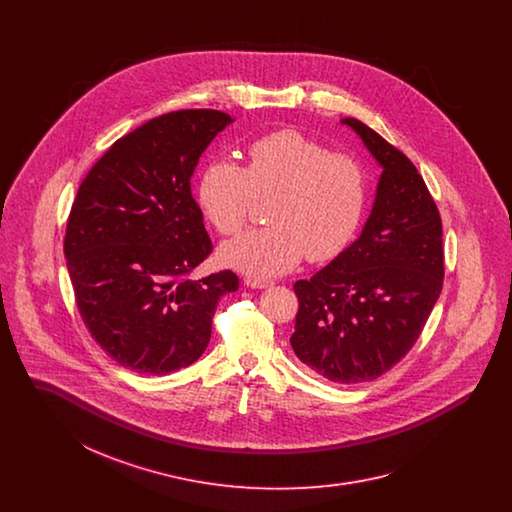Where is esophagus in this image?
<instances>
[{
	"label": "esophagus",
	"mask_w": 512,
	"mask_h": 512,
	"mask_svg": "<svg viewBox=\"0 0 512 512\" xmlns=\"http://www.w3.org/2000/svg\"><path fill=\"white\" fill-rule=\"evenodd\" d=\"M244 282L247 288H253V290H265V288H270V286H272V282H270V280H261V278H251V276H247Z\"/></svg>",
	"instance_id": "1"
}]
</instances>
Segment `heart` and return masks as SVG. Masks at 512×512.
Wrapping results in <instances>:
<instances>
[{"mask_svg": "<svg viewBox=\"0 0 512 512\" xmlns=\"http://www.w3.org/2000/svg\"><path fill=\"white\" fill-rule=\"evenodd\" d=\"M272 194V226L222 245L224 265L272 278L297 267L305 255L315 263L338 257L365 219V165L299 130H276L249 146L245 169L226 159L209 163L197 201L220 234L232 236L244 228L255 197Z\"/></svg>", "mask_w": 512, "mask_h": 512, "instance_id": "1", "label": "heart"}]
</instances>
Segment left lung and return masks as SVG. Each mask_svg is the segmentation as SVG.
I'll use <instances>...</instances> for the list:
<instances>
[{
	"label": "left lung",
	"instance_id": "1",
	"mask_svg": "<svg viewBox=\"0 0 512 512\" xmlns=\"http://www.w3.org/2000/svg\"><path fill=\"white\" fill-rule=\"evenodd\" d=\"M382 169L359 238L311 280L290 343L297 359L338 384L376 380L418 340L443 286L438 207L399 149L357 119H341Z\"/></svg>",
	"mask_w": 512,
	"mask_h": 512
}]
</instances>
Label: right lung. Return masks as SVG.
Here are the masks:
<instances>
[{"label":"right lung","mask_w":512,"mask_h":512,"mask_svg":"<svg viewBox=\"0 0 512 512\" xmlns=\"http://www.w3.org/2000/svg\"><path fill=\"white\" fill-rule=\"evenodd\" d=\"M234 119L215 109L161 115L126 134L82 180L65 234L76 305L119 365L163 376L195 363L238 276L190 274L213 249L192 197L201 153Z\"/></svg>","instance_id":"right-lung-1"}]
</instances>
